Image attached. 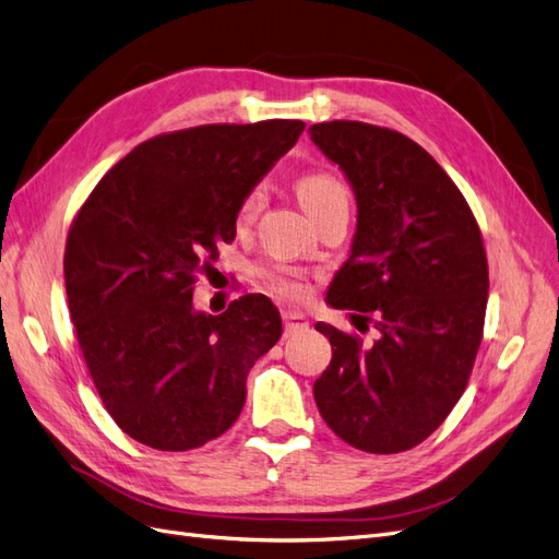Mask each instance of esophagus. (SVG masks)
I'll list each match as a JSON object with an SVG mask.
<instances>
[{
  "label": "esophagus",
  "instance_id": "esophagus-1",
  "mask_svg": "<svg viewBox=\"0 0 559 559\" xmlns=\"http://www.w3.org/2000/svg\"><path fill=\"white\" fill-rule=\"evenodd\" d=\"M282 319H284V331H286V335L298 333V331H306V329L310 326L308 317L302 314V312H296V310H286V312L282 314Z\"/></svg>",
  "mask_w": 559,
  "mask_h": 559
}]
</instances>
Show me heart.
<instances>
[{"instance_id":"b5f03b06","label":"heart","mask_w":559,"mask_h":559,"mask_svg":"<svg viewBox=\"0 0 559 559\" xmlns=\"http://www.w3.org/2000/svg\"><path fill=\"white\" fill-rule=\"evenodd\" d=\"M296 193H298V200H300L302 210L308 212V216H312L314 212L333 205V202H337V200H347V193L343 189V183L337 181L335 177L326 175V173L302 175L298 179V183H296ZM263 200H265L263 186H257V189H251L247 193V198L242 202V210H240V216L245 218V222H249V218H253V216L261 212ZM275 286H277L280 292L289 294V296H298L302 292V284L298 280H292V277H277Z\"/></svg>"}]
</instances>
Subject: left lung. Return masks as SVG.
I'll return each instance as SVG.
<instances>
[{
    "label": "left lung",
    "mask_w": 559,
    "mask_h": 559,
    "mask_svg": "<svg viewBox=\"0 0 559 559\" xmlns=\"http://www.w3.org/2000/svg\"><path fill=\"white\" fill-rule=\"evenodd\" d=\"M310 140L341 167L359 212L326 302L376 329L364 345L317 321L333 349L314 382L317 408L364 452L411 450L464 394L483 341L489 275L480 228L443 167L405 134L331 121L314 123Z\"/></svg>",
    "instance_id": "left-lung-1"
}]
</instances>
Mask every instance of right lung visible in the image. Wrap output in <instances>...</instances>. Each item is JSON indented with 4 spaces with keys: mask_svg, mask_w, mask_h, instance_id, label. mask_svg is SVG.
Segmentation results:
<instances>
[{
    "mask_svg": "<svg viewBox=\"0 0 559 559\" xmlns=\"http://www.w3.org/2000/svg\"><path fill=\"white\" fill-rule=\"evenodd\" d=\"M302 130L277 118L160 134L116 163L74 218L67 302L97 394L134 441L193 450L238 419L282 317L263 294L202 312L193 284Z\"/></svg>",
    "mask_w": 559,
    "mask_h": 559,
    "instance_id": "1",
    "label": "right lung"
}]
</instances>
